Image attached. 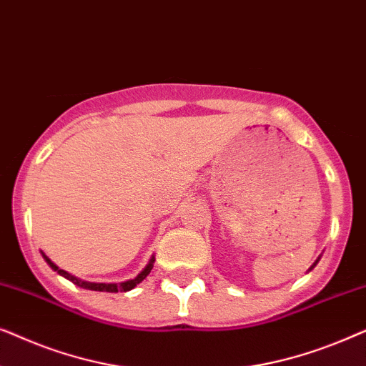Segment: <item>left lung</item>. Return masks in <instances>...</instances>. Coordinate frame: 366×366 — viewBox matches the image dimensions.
<instances>
[{
    "label": "left lung",
    "mask_w": 366,
    "mask_h": 366,
    "mask_svg": "<svg viewBox=\"0 0 366 366\" xmlns=\"http://www.w3.org/2000/svg\"><path fill=\"white\" fill-rule=\"evenodd\" d=\"M317 262H318V259H317ZM315 264H317V263H315ZM315 264H313V267H315ZM313 267H312V268H313ZM312 268H310V269H312Z\"/></svg>",
    "instance_id": "1"
}]
</instances>
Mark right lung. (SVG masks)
Segmentation results:
<instances>
[{
    "instance_id": "1",
    "label": "right lung",
    "mask_w": 366,
    "mask_h": 366,
    "mask_svg": "<svg viewBox=\"0 0 366 366\" xmlns=\"http://www.w3.org/2000/svg\"><path fill=\"white\" fill-rule=\"evenodd\" d=\"M43 258L46 259V263L49 264V267H51L54 272H58L59 274H61V277H64L66 280H69V282H73L74 285H78V287H81V288H86V290H93V292H108V293H118V292H129V290H133L134 287H137L138 283H142L144 278L148 277L149 274V272H152V268H153V263H154V257L149 259V263L147 264V268L143 269L142 273L138 274L137 278H133V280H128V282H124V283H92V282H83V280H79V278H76V277H73V274H69L68 272H64V269H61V268H58L56 264H54L51 259H49L46 254H43Z\"/></svg>"
}]
</instances>
